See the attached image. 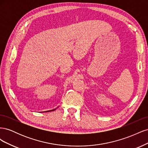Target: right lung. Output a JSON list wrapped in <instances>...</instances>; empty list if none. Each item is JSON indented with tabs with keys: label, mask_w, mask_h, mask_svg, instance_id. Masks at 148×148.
Instances as JSON below:
<instances>
[{
	"label": "right lung",
	"mask_w": 148,
	"mask_h": 148,
	"mask_svg": "<svg viewBox=\"0 0 148 148\" xmlns=\"http://www.w3.org/2000/svg\"><path fill=\"white\" fill-rule=\"evenodd\" d=\"M56 109H52V110H47V111H44V112H51V111H53V110H55Z\"/></svg>",
	"instance_id": "right-lung-1"
}]
</instances>
